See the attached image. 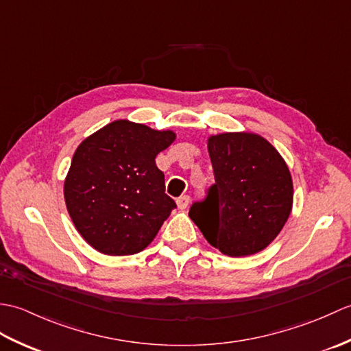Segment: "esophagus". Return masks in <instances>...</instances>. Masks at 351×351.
<instances>
[{"mask_svg":"<svg viewBox=\"0 0 351 351\" xmlns=\"http://www.w3.org/2000/svg\"><path fill=\"white\" fill-rule=\"evenodd\" d=\"M189 204H190V196H181L176 199V205L180 210H185V208L189 206Z\"/></svg>","mask_w":351,"mask_h":351,"instance_id":"esophagus-1","label":"esophagus"}]
</instances>
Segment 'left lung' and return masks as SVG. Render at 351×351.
Masks as SVG:
<instances>
[{"label": "left lung", "mask_w": 351, "mask_h": 351, "mask_svg": "<svg viewBox=\"0 0 351 351\" xmlns=\"http://www.w3.org/2000/svg\"><path fill=\"white\" fill-rule=\"evenodd\" d=\"M214 185L190 219L213 247L241 258L264 250L293 208V178L270 141L255 132H221L208 138Z\"/></svg>", "instance_id": "1"}]
</instances>
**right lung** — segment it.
<instances>
[{"mask_svg":"<svg viewBox=\"0 0 351 351\" xmlns=\"http://www.w3.org/2000/svg\"><path fill=\"white\" fill-rule=\"evenodd\" d=\"M176 138L126 119L81 141L64 180V202L80 235L104 255H134L154 241L175 200L155 158Z\"/></svg>","mask_w":351,"mask_h":351,"instance_id":"right-lung-1","label":"right lung"}]
</instances>
